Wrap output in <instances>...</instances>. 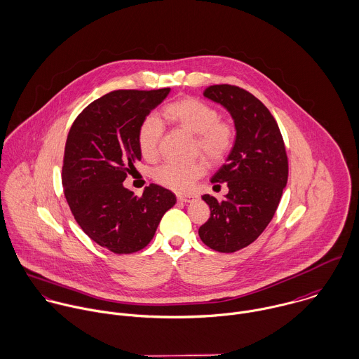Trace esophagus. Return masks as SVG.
Returning <instances> with one entry per match:
<instances>
[{"mask_svg": "<svg viewBox=\"0 0 359 359\" xmlns=\"http://www.w3.org/2000/svg\"><path fill=\"white\" fill-rule=\"evenodd\" d=\"M198 196L196 195H177V199L180 202H192L195 201Z\"/></svg>", "mask_w": 359, "mask_h": 359, "instance_id": "esophagus-1", "label": "esophagus"}]
</instances>
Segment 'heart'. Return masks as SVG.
<instances>
[{"label": "heart", "mask_w": 359, "mask_h": 359, "mask_svg": "<svg viewBox=\"0 0 359 359\" xmlns=\"http://www.w3.org/2000/svg\"><path fill=\"white\" fill-rule=\"evenodd\" d=\"M161 117L174 126L194 135L192 153L202 156L209 164L224 161L233 151L237 140V128L233 121L220 118L219 110L196 97H182L167 103L161 109ZM160 121L149 116L137 129V147L140 154L153 161L158 156L161 137ZM205 174L203 160L188 164L165 163L160 165L153 177L154 181L172 191H187Z\"/></svg>", "instance_id": "obj_1"}]
</instances>
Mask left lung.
I'll use <instances>...</instances> for the list:
<instances>
[{"label":"left lung","instance_id":"obj_1","mask_svg":"<svg viewBox=\"0 0 359 359\" xmlns=\"http://www.w3.org/2000/svg\"><path fill=\"white\" fill-rule=\"evenodd\" d=\"M203 95L233 116L237 140L213 175L215 189L227 184L223 199L203 195L210 208L199 237L213 250L231 253L257 238L271 222L288 180V157L280 128L269 109L248 90L213 85Z\"/></svg>","mask_w":359,"mask_h":359}]
</instances>
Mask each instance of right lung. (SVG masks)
<instances>
[{"mask_svg": "<svg viewBox=\"0 0 359 359\" xmlns=\"http://www.w3.org/2000/svg\"><path fill=\"white\" fill-rule=\"evenodd\" d=\"M170 88L114 90L74 121L64 150V195L76 223L100 246L126 255L143 249L175 195L156 184L135 196L122 182L140 160L137 129Z\"/></svg>", "mask_w": 359, "mask_h": 359, "instance_id": "right-lung-1", "label": "right lung"}]
</instances>
